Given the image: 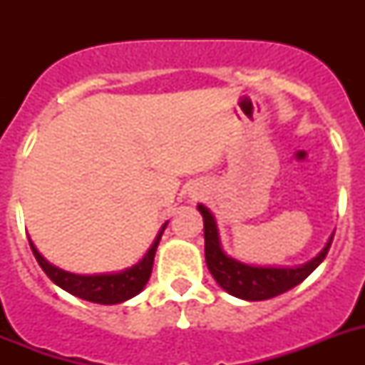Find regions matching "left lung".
<instances>
[{"label":"left lung","mask_w":365,"mask_h":365,"mask_svg":"<svg viewBox=\"0 0 365 365\" xmlns=\"http://www.w3.org/2000/svg\"><path fill=\"white\" fill-rule=\"evenodd\" d=\"M197 208L205 221V256L208 270L228 294L248 299V302L274 298V296L283 294V292L291 291L292 287L299 285L325 259L331 243H333V237H331L324 250L314 259L305 265L292 267V269L289 267L287 269H274V267L267 269V267L245 265L222 252L214 215L202 205H199Z\"/></svg>","instance_id":"obj_1"}]
</instances>
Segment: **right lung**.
Instances as JSON below:
<instances>
[{
	"instance_id": "right-lung-1",
	"label": "right lung",
	"mask_w": 365,
	"mask_h": 365,
	"mask_svg": "<svg viewBox=\"0 0 365 365\" xmlns=\"http://www.w3.org/2000/svg\"><path fill=\"white\" fill-rule=\"evenodd\" d=\"M166 225L159 232L157 240L153 241V245H151V248L146 252V256L143 257V261H138L135 267L122 270L118 274L78 276V274L66 272V270L56 269V267L51 265L49 261L38 252L36 247L32 245L31 240H29V243H31L32 254H34L36 261L40 263L41 269H43V272L49 276L51 282L56 283L58 287H62L63 291H67L69 294L86 299V302L113 305V303H122L125 299L133 298L135 294H138L144 289V285H146L151 276L155 250H157V245H159L160 235H163Z\"/></svg>"
}]
</instances>
